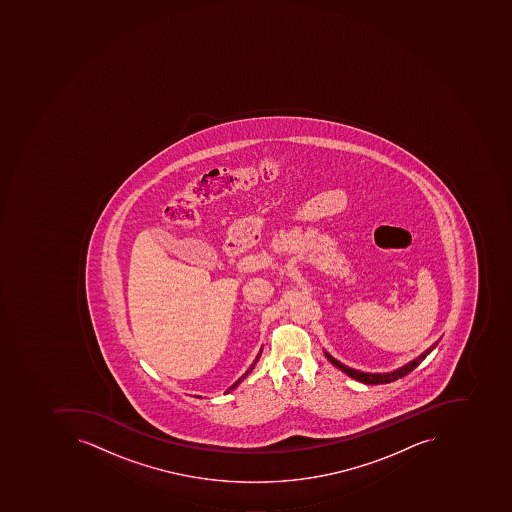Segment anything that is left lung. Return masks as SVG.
I'll list each match as a JSON object with an SVG mask.
<instances>
[{"instance_id":"left-lung-1","label":"left lung","mask_w":512,"mask_h":512,"mask_svg":"<svg viewBox=\"0 0 512 512\" xmlns=\"http://www.w3.org/2000/svg\"><path fill=\"white\" fill-rule=\"evenodd\" d=\"M437 345L438 343L432 345L428 351L423 352V354H421L420 357L415 358V360L409 361L408 365L403 366V368L397 369V371L386 372V374H369V372L355 371V369L349 368V366L343 365L340 361L335 360V358L332 357V355H329L328 352L324 351V355L328 357V360L331 361L335 368L345 372L349 377L355 378V380L361 381V383H366V385H383V383H391V381L405 377L409 372L414 371V369L420 365L421 361L425 360V358L434 351V348Z\"/></svg>"}]
</instances>
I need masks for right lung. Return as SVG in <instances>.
Listing matches in <instances>:
<instances>
[{
  "label": "right lung",
  "instance_id": "obj_1",
  "mask_svg": "<svg viewBox=\"0 0 512 512\" xmlns=\"http://www.w3.org/2000/svg\"><path fill=\"white\" fill-rule=\"evenodd\" d=\"M260 354H261V351H260ZM260 354H258V357H260ZM258 357L255 358L254 365L251 366V369H249V371H246V374L241 375V378H238V380L235 381L234 385H232L231 388L228 389V392L234 391V389L237 388L238 385H240L241 380H243V378L248 377L249 372L252 371V368H254L255 363H257Z\"/></svg>",
  "mask_w": 512,
  "mask_h": 512
}]
</instances>
